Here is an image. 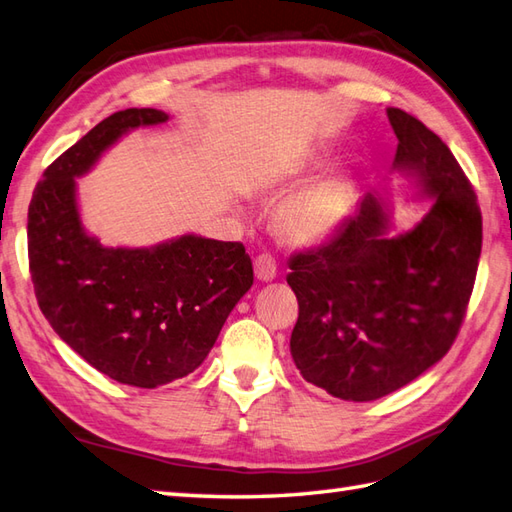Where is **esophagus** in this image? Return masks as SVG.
Wrapping results in <instances>:
<instances>
[{"label":"esophagus","mask_w":512,"mask_h":512,"mask_svg":"<svg viewBox=\"0 0 512 512\" xmlns=\"http://www.w3.org/2000/svg\"><path fill=\"white\" fill-rule=\"evenodd\" d=\"M254 271H256V278L269 282L276 278V258L271 254H258L254 260Z\"/></svg>","instance_id":"esophagus-1"}]
</instances>
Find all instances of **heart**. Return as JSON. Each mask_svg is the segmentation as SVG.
Instances as JSON below:
<instances>
[{"instance_id":"1","label":"heart","mask_w":512,"mask_h":512,"mask_svg":"<svg viewBox=\"0 0 512 512\" xmlns=\"http://www.w3.org/2000/svg\"><path fill=\"white\" fill-rule=\"evenodd\" d=\"M355 186L344 173H331L311 181L280 203L274 227L282 241L309 247L331 238L348 219Z\"/></svg>"}]
</instances>
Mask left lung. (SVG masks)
<instances>
[{"label": "left lung", "instance_id": "left-lung-1", "mask_svg": "<svg viewBox=\"0 0 512 512\" xmlns=\"http://www.w3.org/2000/svg\"><path fill=\"white\" fill-rule=\"evenodd\" d=\"M394 168L418 179L431 208L414 230L388 236L368 192L326 245L293 254L298 298L291 357L302 377L344 401H374L447 355L462 326L482 252V212L471 181L434 131L388 109Z\"/></svg>", "mask_w": 512, "mask_h": 512}]
</instances>
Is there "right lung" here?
Instances as JSON below:
<instances>
[{
    "instance_id": "add662e5",
    "label": "right lung",
    "mask_w": 512,
    "mask_h": 512,
    "mask_svg": "<svg viewBox=\"0 0 512 512\" xmlns=\"http://www.w3.org/2000/svg\"><path fill=\"white\" fill-rule=\"evenodd\" d=\"M160 109L111 113L45 168L28 208V263L54 333L113 381L157 388L208 357L236 302L254 285L243 243L186 234L155 247H102L87 236L76 181Z\"/></svg>"
}]
</instances>
